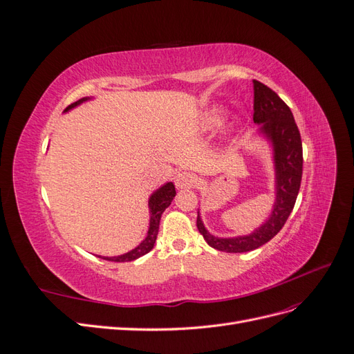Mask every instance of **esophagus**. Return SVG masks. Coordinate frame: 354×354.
Instances as JSON below:
<instances>
[{
    "mask_svg": "<svg viewBox=\"0 0 354 354\" xmlns=\"http://www.w3.org/2000/svg\"><path fill=\"white\" fill-rule=\"evenodd\" d=\"M196 185H198L196 176L187 173V171H183V173H178L176 176V186L178 189H190V187H195Z\"/></svg>",
    "mask_w": 354,
    "mask_h": 354,
    "instance_id": "obj_1",
    "label": "esophagus"
}]
</instances>
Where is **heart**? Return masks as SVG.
Returning a JSON list of instances; mask_svg holds the SVG:
<instances>
[{"instance_id": "1", "label": "heart", "mask_w": 354, "mask_h": 354, "mask_svg": "<svg viewBox=\"0 0 354 354\" xmlns=\"http://www.w3.org/2000/svg\"><path fill=\"white\" fill-rule=\"evenodd\" d=\"M220 121H221V113H220L218 111H214V112L209 115V118H208V122H207V125H208V127L217 125Z\"/></svg>"}]
</instances>
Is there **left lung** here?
Wrapping results in <instances>:
<instances>
[{"label": "left lung", "mask_w": 354, "mask_h": 354, "mask_svg": "<svg viewBox=\"0 0 354 354\" xmlns=\"http://www.w3.org/2000/svg\"><path fill=\"white\" fill-rule=\"evenodd\" d=\"M254 122L263 124L274 149L276 203L272 217L248 236L220 239L209 234L198 214L199 233L212 248L224 252H248L273 239L292 212L303 177V143L289 106L272 88L252 80Z\"/></svg>", "instance_id": "left-lung-1"}]
</instances>
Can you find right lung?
Segmentation results:
<instances>
[{"label":"right lung","mask_w":354,"mask_h":354,"mask_svg":"<svg viewBox=\"0 0 354 354\" xmlns=\"http://www.w3.org/2000/svg\"><path fill=\"white\" fill-rule=\"evenodd\" d=\"M85 99H81L78 102H75L73 104L68 106L66 111L73 108V106L80 104L81 102H84ZM176 196V187L173 183H167L165 186L160 187L159 190H156V194L152 195L151 201H149V208H151V226H149V232H147V236L146 239L137 246L136 250L127 252L124 255L120 257H103L104 260L108 261H116V263H124V261H133L138 257H142L145 254H147L153 248L156 236H158V230H159V220L160 216H162V212L165 211V208L169 207L171 201Z\"/></svg>","instance_id":"add662e5"}]
</instances>
